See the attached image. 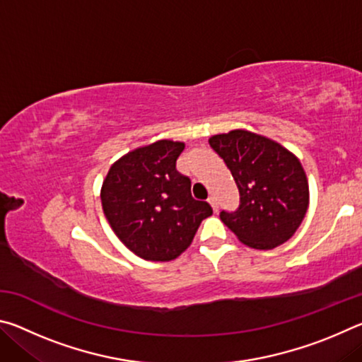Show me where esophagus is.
Here are the masks:
<instances>
[{"label": "esophagus", "instance_id": "obj_1", "mask_svg": "<svg viewBox=\"0 0 362 362\" xmlns=\"http://www.w3.org/2000/svg\"><path fill=\"white\" fill-rule=\"evenodd\" d=\"M207 201H209V204L212 206L214 212H217V211H218V203H217V198H216V196H211V198L207 199Z\"/></svg>", "mask_w": 362, "mask_h": 362}]
</instances>
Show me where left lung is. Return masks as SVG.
I'll return each mask as SVG.
<instances>
[{
    "mask_svg": "<svg viewBox=\"0 0 362 362\" xmlns=\"http://www.w3.org/2000/svg\"><path fill=\"white\" fill-rule=\"evenodd\" d=\"M209 145L240 189L238 209L220 212L238 240L267 250L292 238L310 203L308 180L298 158L274 140L244 129L212 136Z\"/></svg>",
    "mask_w": 362,
    "mask_h": 362,
    "instance_id": "obj_1",
    "label": "left lung"
}]
</instances>
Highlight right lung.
Returning <instances> with one entry per match:
<instances>
[{
  "instance_id": "obj_1",
  "label": "right lung",
  "mask_w": 362,
  "mask_h": 362,
  "mask_svg": "<svg viewBox=\"0 0 362 362\" xmlns=\"http://www.w3.org/2000/svg\"><path fill=\"white\" fill-rule=\"evenodd\" d=\"M183 142L158 140L119 158L103 180V214L124 246L151 262L179 257L212 216L192 196V180L175 169Z\"/></svg>"
}]
</instances>
